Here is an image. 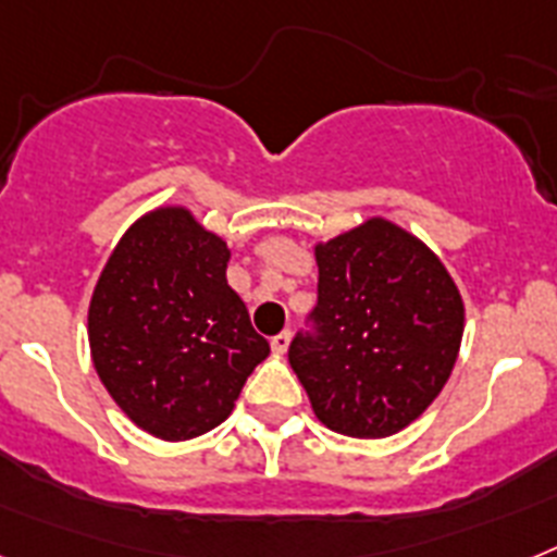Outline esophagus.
Listing matches in <instances>:
<instances>
[{
  "label": "esophagus",
  "mask_w": 557,
  "mask_h": 557,
  "mask_svg": "<svg viewBox=\"0 0 557 557\" xmlns=\"http://www.w3.org/2000/svg\"><path fill=\"white\" fill-rule=\"evenodd\" d=\"M288 343H292V331H280L277 336H271V348L277 350V354H286Z\"/></svg>",
  "instance_id": "obj_1"
}]
</instances>
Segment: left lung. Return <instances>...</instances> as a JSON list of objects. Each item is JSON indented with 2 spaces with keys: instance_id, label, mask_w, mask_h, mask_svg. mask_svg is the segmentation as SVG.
I'll use <instances>...</instances> for the list:
<instances>
[{
  "instance_id": "left-lung-1",
  "label": "left lung",
  "mask_w": 557,
  "mask_h": 557,
  "mask_svg": "<svg viewBox=\"0 0 557 557\" xmlns=\"http://www.w3.org/2000/svg\"><path fill=\"white\" fill-rule=\"evenodd\" d=\"M317 306L288 362L325 428L382 438L408 428L450 380L461 294L433 251L373 218L317 246Z\"/></svg>"
}]
</instances>
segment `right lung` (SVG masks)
Returning a JSON list of instances; mask_svg holds the SVG:
<instances>
[{"label":"right lung","mask_w":557,"mask_h":557,"mask_svg":"<svg viewBox=\"0 0 557 557\" xmlns=\"http://www.w3.org/2000/svg\"><path fill=\"white\" fill-rule=\"evenodd\" d=\"M226 263V243L186 209H156L121 237L92 292L98 380L138 428L166 442L218 428L269 357Z\"/></svg>","instance_id":"obj_1"}]
</instances>
